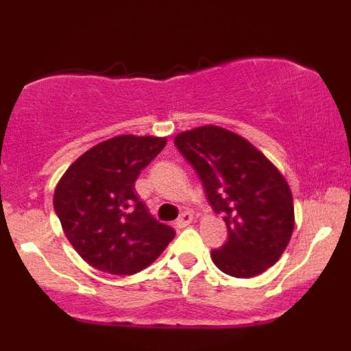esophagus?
I'll return each instance as SVG.
<instances>
[{"instance_id":"1","label":"esophagus","mask_w":351,"mask_h":351,"mask_svg":"<svg viewBox=\"0 0 351 351\" xmlns=\"http://www.w3.org/2000/svg\"><path fill=\"white\" fill-rule=\"evenodd\" d=\"M191 221H193L191 213H183V215H181L178 219L175 221V226L180 228V229H183V228L189 226V224H191Z\"/></svg>"}]
</instances>
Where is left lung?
<instances>
[{"instance_id":"left-lung-1","label":"left lung","mask_w":351,"mask_h":351,"mask_svg":"<svg viewBox=\"0 0 351 351\" xmlns=\"http://www.w3.org/2000/svg\"><path fill=\"white\" fill-rule=\"evenodd\" d=\"M175 145L198 173L215 213L224 215L228 241L211 251L216 267L239 279L272 267L295 224L282 173L252 143L216 125L181 132Z\"/></svg>"}]
</instances>
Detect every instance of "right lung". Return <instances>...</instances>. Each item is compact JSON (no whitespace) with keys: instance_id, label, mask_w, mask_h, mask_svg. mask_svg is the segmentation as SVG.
<instances>
[{"instance_id":"add662e5","label":"right lung","mask_w":351,"mask_h":351,"mask_svg":"<svg viewBox=\"0 0 351 351\" xmlns=\"http://www.w3.org/2000/svg\"><path fill=\"white\" fill-rule=\"evenodd\" d=\"M165 145V136L117 135L80 155L59 180L54 211L72 247L92 267L132 276L175 237L135 193L138 175Z\"/></svg>"}]
</instances>
